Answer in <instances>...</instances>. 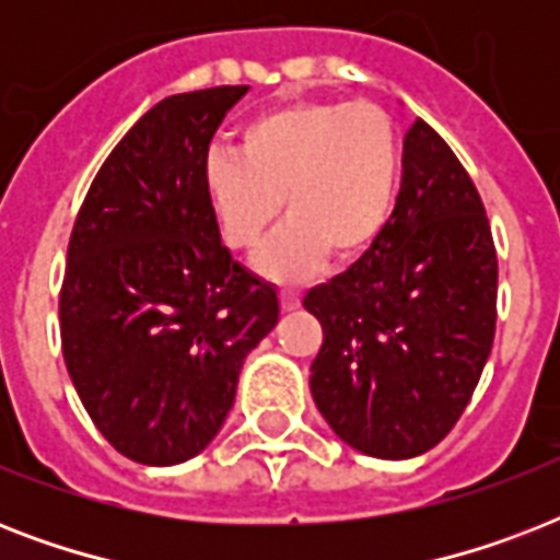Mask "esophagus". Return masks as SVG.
Instances as JSON below:
<instances>
[{
  "instance_id": "34e87169",
  "label": "esophagus",
  "mask_w": 560,
  "mask_h": 560,
  "mask_svg": "<svg viewBox=\"0 0 560 560\" xmlns=\"http://www.w3.org/2000/svg\"><path fill=\"white\" fill-rule=\"evenodd\" d=\"M302 305V296L293 290H281V311H296Z\"/></svg>"
}]
</instances>
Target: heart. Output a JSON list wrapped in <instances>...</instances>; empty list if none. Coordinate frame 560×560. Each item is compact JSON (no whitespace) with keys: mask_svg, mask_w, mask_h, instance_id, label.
<instances>
[{"mask_svg":"<svg viewBox=\"0 0 560 560\" xmlns=\"http://www.w3.org/2000/svg\"><path fill=\"white\" fill-rule=\"evenodd\" d=\"M202 191L232 253L258 249L284 200L290 223L258 258L267 279L305 281L328 258L351 267L381 244L398 206V130L372 104L267 109L246 121L237 153H211Z\"/></svg>","mask_w":560,"mask_h":560,"instance_id":"b5f03b06","label":"heart"}]
</instances>
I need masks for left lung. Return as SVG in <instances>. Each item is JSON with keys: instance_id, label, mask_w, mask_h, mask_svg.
I'll return each instance as SVG.
<instances>
[{"instance_id": "left-lung-1", "label": "left lung", "mask_w": 560, "mask_h": 560, "mask_svg": "<svg viewBox=\"0 0 560 560\" xmlns=\"http://www.w3.org/2000/svg\"><path fill=\"white\" fill-rule=\"evenodd\" d=\"M302 305L323 325L311 395L342 442L412 459L451 433L494 342L497 249L477 186L427 121L404 139L381 244Z\"/></svg>"}]
</instances>
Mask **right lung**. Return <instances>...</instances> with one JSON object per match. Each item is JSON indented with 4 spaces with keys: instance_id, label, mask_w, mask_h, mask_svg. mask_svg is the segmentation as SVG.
<instances>
[{
    "instance_id": "add662e5",
    "label": "right lung",
    "mask_w": 560,
    "mask_h": 560,
    "mask_svg": "<svg viewBox=\"0 0 560 560\" xmlns=\"http://www.w3.org/2000/svg\"><path fill=\"white\" fill-rule=\"evenodd\" d=\"M249 86L171 95L113 148L74 220L60 340L74 392L121 456L179 465L209 447L279 293L232 258L202 171Z\"/></svg>"
}]
</instances>
